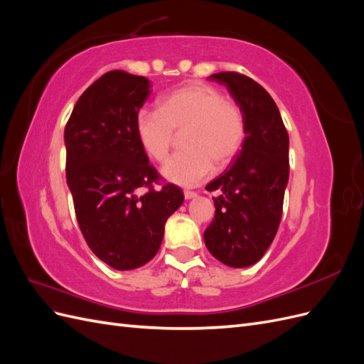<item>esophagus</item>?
<instances>
[{
	"mask_svg": "<svg viewBox=\"0 0 364 364\" xmlns=\"http://www.w3.org/2000/svg\"><path fill=\"white\" fill-rule=\"evenodd\" d=\"M183 196H185L186 200H190V199H194V197L197 196V193L196 191H190V190H185Z\"/></svg>",
	"mask_w": 364,
	"mask_h": 364,
	"instance_id": "esophagus-1",
	"label": "esophagus"
}]
</instances>
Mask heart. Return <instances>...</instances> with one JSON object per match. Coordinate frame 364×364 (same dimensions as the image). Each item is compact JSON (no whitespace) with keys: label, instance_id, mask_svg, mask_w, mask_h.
I'll return each mask as SVG.
<instances>
[{"label":"heart","instance_id":"1","mask_svg":"<svg viewBox=\"0 0 364 364\" xmlns=\"http://www.w3.org/2000/svg\"><path fill=\"white\" fill-rule=\"evenodd\" d=\"M183 151L162 167L167 181L182 186L203 182L215 167L235 159L246 138L243 111L226 100L217 87L196 82L161 98L159 109L142 107L135 115V134L146 155L167 159L176 134H182Z\"/></svg>","mask_w":364,"mask_h":364}]
</instances>
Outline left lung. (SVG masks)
<instances>
[{"mask_svg": "<svg viewBox=\"0 0 364 364\" xmlns=\"http://www.w3.org/2000/svg\"><path fill=\"white\" fill-rule=\"evenodd\" d=\"M209 80L228 87L246 121L245 144L232 167L206 185L215 215L205 230L208 250L229 267L258 262L278 232L289 182V134L277 103L250 77L226 71Z\"/></svg>", "mask_w": 364, "mask_h": 364, "instance_id": "left-lung-1", "label": "left lung"}]
</instances>
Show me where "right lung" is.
<instances>
[{
    "mask_svg": "<svg viewBox=\"0 0 364 364\" xmlns=\"http://www.w3.org/2000/svg\"><path fill=\"white\" fill-rule=\"evenodd\" d=\"M150 94L146 77L109 71L80 95L65 127L77 223L95 257L117 270L156 255L165 222L183 202L179 186L155 188L162 178L135 134V115Z\"/></svg>",
    "mask_w": 364,
    "mask_h": 364,
    "instance_id": "add662e5",
    "label": "right lung"
}]
</instances>
